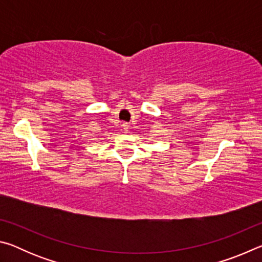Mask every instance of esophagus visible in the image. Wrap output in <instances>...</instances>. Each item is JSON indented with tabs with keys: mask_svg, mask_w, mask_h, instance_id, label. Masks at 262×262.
I'll use <instances>...</instances> for the list:
<instances>
[{
	"mask_svg": "<svg viewBox=\"0 0 262 262\" xmlns=\"http://www.w3.org/2000/svg\"><path fill=\"white\" fill-rule=\"evenodd\" d=\"M128 128H129V126H128V123L127 122H123L122 123V129L125 130V132H128Z\"/></svg>",
	"mask_w": 262,
	"mask_h": 262,
	"instance_id": "obj_1",
	"label": "esophagus"
}]
</instances>
